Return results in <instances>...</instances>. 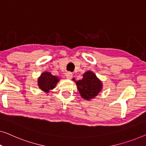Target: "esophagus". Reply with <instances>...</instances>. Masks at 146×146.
Here are the masks:
<instances>
[{"mask_svg":"<svg viewBox=\"0 0 146 146\" xmlns=\"http://www.w3.org/2000/svg\"><path fill=\"white\" fill-rule=\"evenodd\" d=\"M66 77H67V79H71V78L73 77V74L71 73V72H67V73H66Z\"/></svg>","mask_w":146,"mask_h":146,"instance_id":"obj_1","label":"esophagus"}]
</instances>
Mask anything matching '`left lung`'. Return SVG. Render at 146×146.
I'll list each match as a JSON object with an SVG mask.
<instances>
[{
	"mask_svg": "<svg viewBox=\"0 0 146 146\" xmlns=\"http://www.w3.org/2000/svg\"><path fill=\"white\" fill-rule=\"evenodd\" d=\"M73 80L77 85L80 95L87 100L94 98L102 91V81L91 71H86L82 79L79 81H75V79Z\"/></svg>",
	"mask_w": 146,
	"mask_h": 146,
	"instance_id": "left-lung-1",
	"label": "left lung"
}]
</instances>
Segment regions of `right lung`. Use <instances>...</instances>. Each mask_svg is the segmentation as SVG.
I'll list each match as a JSON object with an SVG mask.
<instances>
[{
	"mask_svg": "<svg viewBox=\"0 0 146 146\" xmlns=\"http://www.w3.org/2000/svg\"><path fill=\"white\" fill-rule=\"evenodd\" d=\"M59 79L60 78L57 76H54L51 73L46 71L41 74V75L38 77V86L45 93H49L50 90L55 88Z\"/></svg>",
	"mask_w": 146,
	"mask_h": 146,
	"instance_id": "add662e5",
	"label": "right lung"
}]
</instances>
